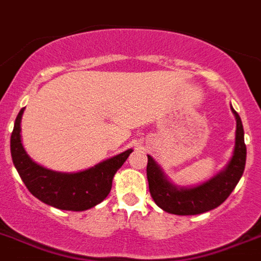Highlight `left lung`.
I'll return each mask as SVG.
<instances>
[{
    "label": "left lung",
    "mask_w": 261,
    "mask_h": 261,
    "mask_svg": "<svg viewBox=\"0 0 261 261\" xmlns=\"http://www.w3.org/2000/svg\"><path fill=\"white\" fill-rule=\"evenodd\" d=\"M231 111L237 119L232 157L223 170H220L208 181L191 188L177 186L169 181L161 166L153 160L152 155H148L146 175L149 191L155 204L161 207L162 210L175 215H197L217 208L232 193L244 171L247 148L244 144V129L240 116L232 107Z\"/></svg>",
    "instance_id": "obj_1"
}]
</instances>
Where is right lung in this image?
Instances as JSON below:
<instances>
[{"label":"right lung","instance_id":"right-lung-1","mask_svg":"<svg viewBox=\"0 0 261 261\" xmlns=\"http://www.w3.org/2000/svg\"><path fill=\"white\" fill-rule=\"evenodd\" d=\"M23 111L24 108H22L15 119L10 137V152L13 164L31 194L59 210L84 211L103 202L112 189L116 171L126 161L133 152L132 149L77 173H62L43 168L31 160L22 145Z\"/></svg>","mask_w":261,"mask_h":261}]
</instances>
